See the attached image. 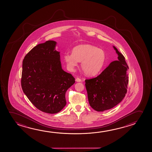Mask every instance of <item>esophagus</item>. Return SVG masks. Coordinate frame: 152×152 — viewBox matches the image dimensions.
<instances>
[{"mask_svg":"<svg viewBox=\"0 0 152 152\" xmlns=\"http://www.w3.org/2000/svg\"><path fill=\"white\" fill-rule=\"evenodd\" d=\"M75 81H76V82H80L81 81V80L80 79L79 77H77V78L75 79Z\"/></svg>","mask_w":152,"mask_h":152,"instance_id":"obj_1","label":"esophagus"}]
</instances>
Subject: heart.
<instances>
[{"label":"heart","instance_id":"obj_1","mask_svg":"<svg viewBox=\"0 0 152 152\" xmlns=\"http://www.w3.org/2000/svg\"><path fill=\"white\" fill-rule=\"evenodd\" d=\"M64 60L69 69L73 70L81 62V68L86 75H93L100 72L106 61L104 51L88 44H80L73 48L72 54L66 53Z\"/></svg>","mask_w":152,"mask_h":152}]
</instances>
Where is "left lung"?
Returning a JSON list of instances; mask_svg holds the SVG:
<instances>
[{"label": "left lung", "mask_w": 152, "mask_h": 152, "mask_svg": "<svg viewBox=\"0 0 152 152\" xmlns=\"http://www.w3.org/2000/svg\"><path fill=\"white\" fill-rule=\"evenodd\" d=\"M118 60L110 63L107 68L96 77L85 80L90 105L97 111H104L113 108L125 96L128 70L125 58L115 46Z\"/></svg>", "instance_id": "left-lung-1"}]
</instances>
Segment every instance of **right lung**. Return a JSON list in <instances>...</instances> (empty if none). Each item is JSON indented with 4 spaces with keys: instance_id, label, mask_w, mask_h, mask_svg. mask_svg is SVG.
<instances>
[{
    "instance_id": "1",
    "label": "right lung",
    "mask_w": 152,
    "mask_h": 152,
    "mask_svg": "<svg viewBox=\"0 0 152 152\" xmlns=\"http://www.w3.org/2000/svg\"><path fill=\"white\" fill-rule=\"evenodd\" d=\"M56 44L51 40L39 44L23 61V91L37 108L48 113H58L65 107V93L75 83L72 75L62 68Z\"/></svg>"
}]
</instances>
